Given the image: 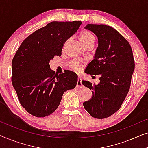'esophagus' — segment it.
<instances>
[{"mask_svg":"<svg viewBox=\"0 0 148 148\" xmlns=\"http://www.w3.org/2000/svg\"><path fill=\"white\" fill-rule=\"evenodd\" d=\"M82 86H83V85L82 84V78H81L80 77H79L78 80H77V83L76 88L77 89H80Z\"/></svg>","mask_w":148,"mask_h":148,"instance_id":"esophagus-1","label":"esophagus"}]
</instances>
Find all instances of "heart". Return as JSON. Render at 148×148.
Here are the masks:
<instances>
[{"instance_id": "1", "label": "heart", "mask_w": 148, "mask_h": 148, "mask_svg": "<svg viewBox=\"0 0 148 148\" xmlns=\"http://www.w3.org/2000/svg\"><path fill=\"white\" fill-rule=\"evenodd\" d=\"M79 40L81 44L83 46L84 44L90 43V42H94V43L96 41V37L92 32L88 31V30H85L80 34L79 36ZM73 69L77 70L79 68L77 66L75 65Z\"/></svg>"}]
</instances>
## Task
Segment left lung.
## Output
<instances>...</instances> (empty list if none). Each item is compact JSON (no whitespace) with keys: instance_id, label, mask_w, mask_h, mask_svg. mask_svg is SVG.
Segmentation results:
<instances>
[{"instance_id":"left-lung-1","label":"left lung","mask_w":148,"mask_h":148,"mask_svg":"<svg viewBox=\"0 0 148 148\" xmlns=\"http://www.w3.org/2000/svg\"><path fill=\"white\" fill-rule=\"evenodd\" d=\"M85 29L92 32L98 40L94 59L85 72L100 75V77L98 85L82 80V84L92 90V98L83 104L92 117L107 118L121 108L129 92L135 69L132 49L127 40L110 26L88 24Z\"/></svg>"}]
</instances>
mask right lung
<instances>
[{
	"instance_id": "1",
	"label": "right lung",
	"mask_w": 148,
	"mask_h": 148,
	"mask_svg": "<svg viewBox=\"0 0 148 148\" xmlns=\"http://www.w3.org/2000/svg\"><path fill=\"white\" fill-rule=\"evenodd\" d=\"M82 22L52 21L22 42L12 60V84L21 106L36 117L51 114L66 91L75 88L77 75L65 70L55 74L50 60L61 56L62 46Z\"/></svg>"
}]
</instances>
